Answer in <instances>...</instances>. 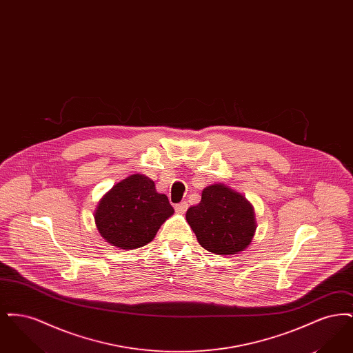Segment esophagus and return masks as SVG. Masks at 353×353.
Instances as JSON below:
<instances>
[{
    "instance_id": "34e87169",
    "label": "esophagus",
    "mask_w": 353,
    "mask_h": 353,
    "mask_svg": "<svg viewBox=\"0 0 353 353\" xmlns=\"http://www.w3.org/2000/svg\"><path fill=\"white\" fill-rule=\"evenodd\" d=\"M186 209H188V202L181 201L180 203H176L174 205V210L177 212V213H180V214H184L185 212H186Z\"/></svg>"
}]
</instances>
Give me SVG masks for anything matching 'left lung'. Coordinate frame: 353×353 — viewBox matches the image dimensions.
<instances>
[{
	"label": "left lung",
	"instance_id": "left-lung-1",
	"mask_svg": "<svg viewBox=\"0 0 353 353\" xmlns=\"http://www.w3.org/2000/svg\"><path fill=\"white\" fill-rule=\"evenodd\" d=\"M186 221L202 248L219 255L243 252L256 228L252 205L222 184L202 190L201 201L188 209Z\"/></svg>",
	"mask_w": 353,
	"mask_h": 353
}]
</instances>
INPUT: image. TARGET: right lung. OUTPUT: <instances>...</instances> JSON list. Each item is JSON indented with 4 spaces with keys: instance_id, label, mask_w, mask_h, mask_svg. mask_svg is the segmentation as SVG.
<instances>
[{
    "instance_id": "1",
    "label": "right lung",
    "mask_w": 353,
    "mask_h": 353,
    "mask_svg": "<svg viewBox=\"0 0 353 353\" xmlns=\"http://www.w3.org/2000/svg\"><path fill=\"white\" fill-rule=\"evenodd\" d=\"M173 212L168 197L156 192L151 179L132 174L101 199L95 222L107 242L132 250L150 243Z\"/></svg>"
}]
</instances>
